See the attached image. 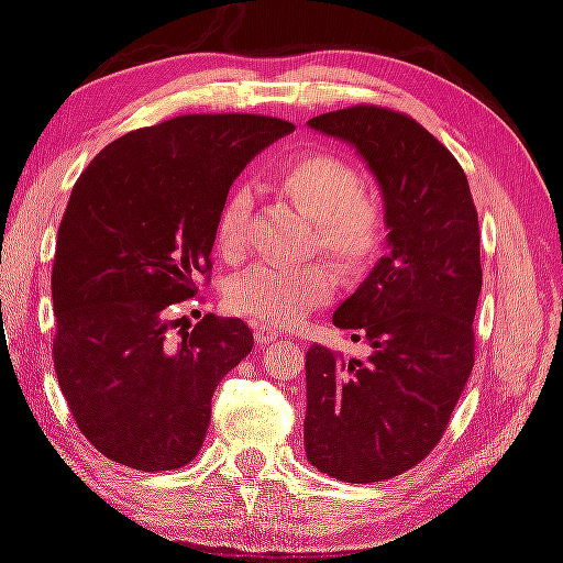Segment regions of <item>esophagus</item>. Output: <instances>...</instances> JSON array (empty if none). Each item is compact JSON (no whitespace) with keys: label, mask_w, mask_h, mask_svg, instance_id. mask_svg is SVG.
I'll use <instances>...</instances> for the list:
<instances>
[{"label":"esophagus","mask_w":563,"mask_h":563,"mask_svg":"<svg viewBox=\"0 0 563 563\" xmlns=\"http://www.w3.org/2000/svg\"><path fill=\"white\" fill-rule=\"evenodd\" d=\"M255 342L258 344H271L280 336V330H275L271 324H255Z\"/></svg>","instance_id":"34e87169"}]
</instances>
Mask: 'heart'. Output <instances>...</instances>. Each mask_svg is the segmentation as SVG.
Masks as SVG:
<instances>
[{
	"instance_id": "heart-1",
	"label": "heart",
	"mask_w": 563,
	"mask_h": 563,
	"mask_svg": "<svg viewBox=\"0 0 563 563\" xmlns=\"http://www.w3.org/2000/svg\"><path fill=\"white\" fill-rule=\"evenodd\" d=\"M278 189L292 207L314 221V243L344 271H360L379 253L386 213L374 194L360 189V175L330 152H308L278 172ZM251 191L236 187L219 217V249L239 255L249 241ZM336 275L324 263H258L229 285V305L265 324H295L332 298Z\"/></svg>"
}]
</instances>
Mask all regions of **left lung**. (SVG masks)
Wrapping results in <instances>:
<instances>
[{
  "label": "left lung",
  "instance_id": "obj_1",
  "mask_svg": "<svg viewBox=\"0 0 563 563\" xmlns=\"http://www.w3.org/2000/svg\"><path fill=\"white\" fill-rule=\"evenodd\" d=\"M308 125L366 162L388 233L386 255L332 314L369 356L322 344L305 356V453L342 483H382L433 451L473 372L477 211L463 167L413 118L356 106Z\"/></svg>",
  "mask_w": 563,
  "mask_h": 563
}]
</instances>
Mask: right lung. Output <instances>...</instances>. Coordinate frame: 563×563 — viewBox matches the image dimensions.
<instances>
[{"label":"right lung","instance_id":"right-lung-1","mask_svg":"<svg viewBox=\"0 0 563 563\" xmlns=\"http://www.w3.org/2000/svg\"><path fill=\"white\" fill-rule=\"evenodd\" d=\"M292 130L241 112L179 115L110 142L70 191L51 273L54 366L80 433L115 463L157 473L201 451L213 388L253 332L203 314L175 334V310L211 268L233 179Z\"/></svg>","mask_w":563,"mask_h":563}]
</instances>
